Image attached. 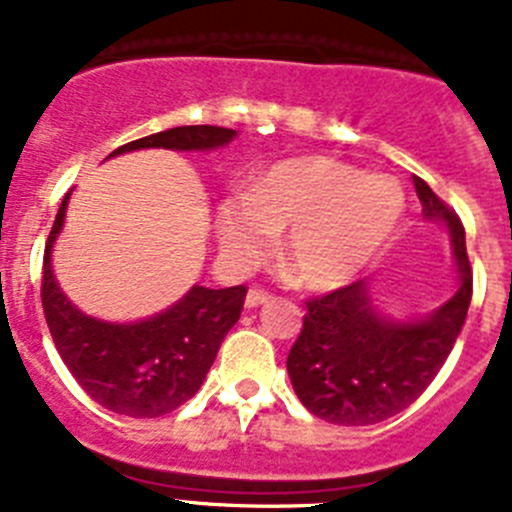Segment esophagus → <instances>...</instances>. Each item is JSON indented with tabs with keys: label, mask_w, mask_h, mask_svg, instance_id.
Masks as SVG:
<instances>
[{
	"label": "esophagus",
	"mask_w": 512,
	"mask_h": 512,
	"mask_svg": "<svg viewBox=\"0 0 512 512\" xmlns=\"http://www.w3.org/2000/svg\"><path fill=\"white\" fill-rule=\"evenodd\" d=\"M271 295L269 292H264V289H248L246 295V307H259L264 305V302H269Z\"/></svg>",
	"instance_id": "1"
}]
</instances>
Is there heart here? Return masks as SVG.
<instances>
[{
    "instance_id": "b5f03b06",
    "label": "heart",
    "mask_w": 512,
    "mask_h": 512,
    "mask_svg": "<svg viewBox=\"0 0 512 512\" xmlns=\"http://www.w3.org/2000/svg\"><path fill=\"white\" fill-rule=\"evenodd\" d=\"M402 212L405 192L392 176L364 174L330 156H297L220 202L217 241L233 269H246L264 259L284 230L282 256L300 284L336 289L377 261Z\"/></svg>"
}]
</instances>
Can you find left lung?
<instances>
[{
	"instance_id": "8db88e82",
	"label": "left lung",
	"mask_w": 512,
	"mask_h": 512,
	"mask_svg": "<svg viewBox=\"0 0 512 512\" xmlns=\"http://www.w3.org/2000/svg\"><path fill=\"white\" fill-rule=\"evenodd\" d=\"M413 184L425 220H441L449 230L459 287L431 315L413 320L384 315L366 282L307 302L287 372L302 405L328 423L372 425L408 408L449 359L467 320L472 266L464 225L420 176Z\"/></svg>"
}]
</instances>
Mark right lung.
<instances>
[{"label":"right lung","mask_w":512,"mask_h":512,"mask_svg":"<svg viewBox=\"0 0 512 512\" xmlns=\"http://www.w3.org/2000/svg\"><path fill=\"white\" fill-rule=\"evenodd\" d=\"M235 130L215 125H182L164 133L125 143L110 156L140 148L169 151H212L228 146ZM66 192L58 207L43 256V312L63 364L69 366L81 390L112 413L128 418H158L197 395L217 348L238 323L246 287L210 289L194 284L176 305L151 318L110 323L81 312L56 284L51 251L63 228Z\"/></svg>","instance_id":"1"}]
</instances>
